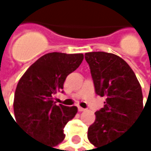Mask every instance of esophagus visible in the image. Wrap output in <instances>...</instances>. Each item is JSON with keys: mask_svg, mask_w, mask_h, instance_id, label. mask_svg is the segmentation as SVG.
<instances>
[{"mask_svg": "<svg viewBox=\"0 0 151 151\" xmlns=\"http://www.w3.org/2000/svg\"><path fill=\"white\" fill-rule=\"evenodd\" d=\"M78 111H79L80 112H81V111H85L86 109H83V108H81V107H78Z\"/></svg>", "mask_w": 151, "mask_h": 151, "instance_id": "1", "label": "esophagus"}]
</instances>
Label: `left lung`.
I'll use <instances>...</instances> for the list:
<instances>
[{
	"mask_svg": "<svg viewBox=\"0 0 151 151\" xmlns=\"http://www.w3.org/2000/svg\"><path fill=\"white\" fill-rule=\"evenodd\" d=\"M85 60L90 65L96 94L106 99L88 129L90 142L99 148L113 142L134 124L144 109L143 96L134 71L123 59L93 51L85 53Z\"/></svg>",
	"mask_w": 151,
	"mask_h": 151,
	"instance_id": "obj_1",
	"label": "left lung"
}]
</instances>
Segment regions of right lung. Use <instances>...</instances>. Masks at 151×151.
Returning <instances> with one entry per match:
<instances>
[{
	"label": "right lung",
	"instance_id": "right-lung-1",
	"mask_svg": "<svg viewBox=\"0 0 151 151\" xmlns=\"http://www.w3.org/2000/svg\"><path fill=\"white\" fill-rule=\"evenodd\" d=\"M83 58L82 53H47L30 66L17 84L13 101L16 122L32 138L50 148L64 139L63 129L78 111L76 106L56 105L53 97L63 92L67 76Z\"/></svg>",
	"mask_w": 151,
	"mask_h": 151
}]
</instances>
